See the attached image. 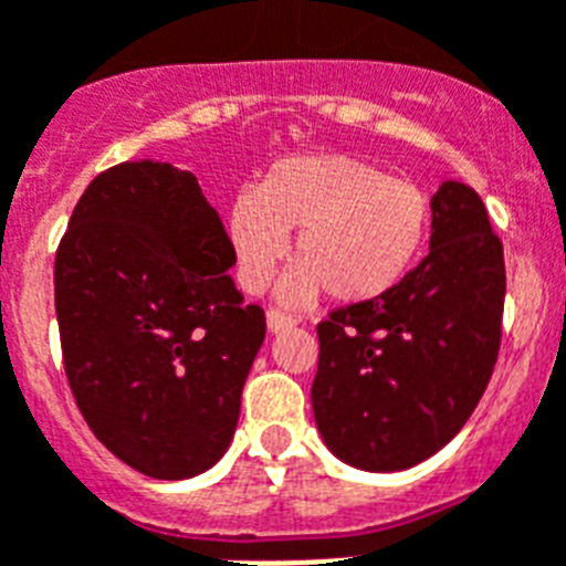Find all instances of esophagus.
<instances>
[{
  "mask_svg": "<svg viewBox=\"0 0 566 566\" xmlns=\"http://www.w3.org/2000/svg\"><path fill=\"white\" fill-rule=\"evenodd\" d=\"M292 326H297V317L286 315V312L280 310L269 312V329H272V333H283V329H292Z\"/></svg>",
  "mask_w": 566,
  "mask_h": 566,
  "instance_id": "1",
  "label": "esophagus"
}]
</instances>
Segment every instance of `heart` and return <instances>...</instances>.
<instances>
[{"label":"heart","mask_w":566,"mask_h":566,"mask_svg":"<svg viewBox=\"0 0 566 566\" xmlns=\"http://www.w3.org/2000/svg\"><path fill=\"white\" fill-rule=\"evenodd\" d=\"M433 208L413 181L349 156H294L269 167L228 210L240 277L263 292L294 237L297 269L283 286L289 303L321 289L338 303L376 301L413 269L428 245Z\"/></svg>","instance_id":"b5f03b06"}]
</instances>
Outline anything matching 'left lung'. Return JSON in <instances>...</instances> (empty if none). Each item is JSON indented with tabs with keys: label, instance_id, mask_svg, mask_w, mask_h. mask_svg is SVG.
Segmentation results:
<instances>
[{
	"label": "left lung",
	"instance_id": "left-lung-1",
	"mask_svg": "<svg viewBox=\"0 0 566 566\" xmlns=\"http://www.w3.org/2000/svg\"><path fill=\"white\" fill-rule=\"evenodd\" d=\"M431 208L422 263L317 324V431L364 471L410 469L454 440L501 353L506 265L483 199L446 181Z\"/></svg>",
	"mask_w": 566,
	"mask_h": 566
}]
</instances>
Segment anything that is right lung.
I'll return each instance as SVG.
<instances>
[{"label": "right lung", "instance_id": "obj_1", "mask_svg": "<svg viewBox=\"0 0 566 566\" xmlns=\"http://www.w3.org/2000/svg\"><path fill=\"white\" fill-rule=\"evenodd\" d=\"M219 213L193 172L126 161L95 176L54 256L72 396L97 440L156 480L226 454L265 312L242 303Z\"/></svg>", "mask_w": 566, "mask_h": 566}]
</instances>
